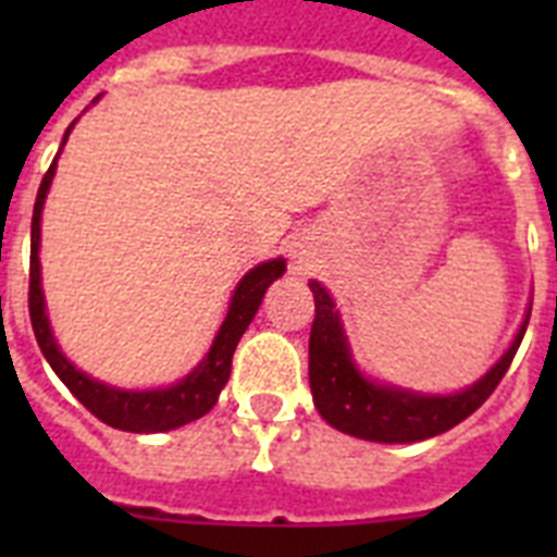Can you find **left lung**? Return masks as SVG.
<instances>
[{
    "label": "left lung",
    "mask_w": 557,
    "mask_h": 557,
    "mask_svg": "<svg viewBox=\"0 0 557 557\" xmlns=\"http://www.w3.org/2000/svg\"><path fill=\"white\" fill-rule=\"evenodd\" d=\"M309 288L314 295V323L309 335V387L314 407L335 431L358 440L396 445L431 440L450 431L492 396L527 335L529 314L509 349L471 387L457 393H419L364 375L352 358L332 295L318 280H309Z\"/></svg>",
    "instance_id": "1"
}]
</instances>
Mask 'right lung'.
<instances>
[{
  "label": "right lung",
  "mask_w": 557,
  "mask_h": 557,
  "mask_svg": "<svg viewBox=\"0 0 557 557\" xmlns=\"http://www.w3.org/2000/svg\"><path fill=\"white\" fill-rule=\"evenodd\" d=\"M74 124L65 129L60 152H63L69 133ZM57 152V159H60ZM57 159L51 161L42 185H39L37 201H34V219H30V286H28V309H30V326L37 335V344L42 349V356L57 372V379L63 381L65 387L72 389L77 401L86 410L98 416L100 422H107L109 428L129 433H164L176 431L182 424L196 422L208 413L210 407L216 405L219 393L227 384L231 375V358L239 344V338L248 330V323L253 321V314L260 309L265 288L277 277H283L286 271V260L260 262L236 283L231 304H227L225 321L219 326L216 338L210 344L199 364L187 372L185 379H178L170 387H152V389H124L112 387L107 381L91 379L89 372L77 370V367L63 356V349L57 344L51 321L46 312V295H42V271H39V222H42V208H46L48 187L54 182Z\"/></svg>",
  "instance_id": "right-lung-1"
}]
</instances>
